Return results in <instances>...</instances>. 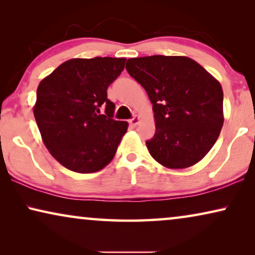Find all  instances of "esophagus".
<instances>
[{"label":"esophagus","mask_w":255,"mask_h":255,"mask_svg":"<svg viewBox=\"0 0 255 255\" xmlns=\"http://www.w3.org/2000/svg\"><path fill=\"white\" fill-rule=\"evenodd\" d=\"M139 121H140V120H139V117H133V118H131V120L130 121H128V123H130V125H131V127H137V125L139 124Z\"/></svg>","instance_id":"1"}]
</instances>
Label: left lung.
<instances>
[{
  "label": "left lung",
  "mask_w": 255,
  "mask_h": 255,
  "mask_svg": "<svg viewBox=\"0 0 255 255\" xmlns=\"http://www.w3.org/2000/svg\"><path fill=\"white\" fill-rule=\"evenodd\" d=\"M127 71L153 104L155 133L146 141L153 159L172 169L207 155L221 133V83L193 59L177 55L131 58Z\"/></svg>",
  "instance_id": "8db88e82"
}]
</instances>
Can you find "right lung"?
<instances>
[{"instance_id": "obj_1", "label": "right lung", "mask_w": 255, "mask_h": 255, "mask_svg": "<svg viewBox=\"0 0 255 255\" xmlns=\"http://www.w3.org/2000/svg\"><path fill=\"white\" fill-rule=\"evenodd\" d=\"M125 58L71 59L43 79L33 115L46 148L76 173L104 168L116 154L128 124L115 121L107 89L124 69ZM105 109V115L100 109Z\"/></svg>"}]
</instances>
